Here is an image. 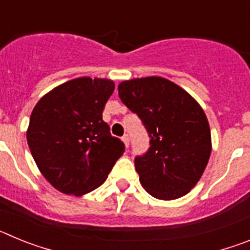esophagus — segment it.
Instances as JSON below:
<instances>
[{"label": "esophagus", "mask_w": 250, "mask_h": 250, "mask_svg": "<svg viewBox=\"0 0 250 250\" xmlns=\"http://www.w3.org/2000/svg\"><path fill=\"white\" fill-rule=\"evenodd\" d=\"M123 143H124V144H125V146L129 147V144H130L129 135H124V136H123Z\"/></svg>", "instance_id": "34e87169"}]
</instances>
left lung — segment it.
<instances>
[{
    "label": "left lung",
    "instance_id": "1",
    "mask_svg": "<svg viewBox=\"0 0 250 250\" xmlns=\"http://www.w3.org/2000/svg\"><path fill=\"white\" fill-rule=\"evenodd\" d=\"M118 90L149 134V150L135 158L143 188L156 199L184 196L199 182L210 158V127L204 110L190 94L164 77L123 81Z\"/></svg>",
    "mask_w": 250,
    "mask_h": 250
}]
</instances>
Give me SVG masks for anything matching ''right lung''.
<instances>
[{"mask_svg":"<svg viewBox=\"0 0 250 250\" xmlns=\"http://www.w3.org/2000/svg\"><path fill=\"white\" fill-rule=\"evenodd\" d=\"M114 89L109 79L77 77L43 95L32 110L28 147L41 174L61 193L95 190L125 151L103 120Z\"/></svg>","mask_w":250,"mask_h":250,"instance_id":"add662e5","label":"right lung"}]
</instances>
